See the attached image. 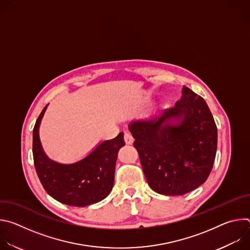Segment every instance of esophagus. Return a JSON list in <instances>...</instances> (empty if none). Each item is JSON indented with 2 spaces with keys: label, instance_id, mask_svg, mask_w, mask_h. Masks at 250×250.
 I'll return each instance as SVG.
<instances>
[{
  "label": "esophagus",
  "instance_id": "1",
  "mask_svg": "<svg viewBox=\"0 0 250 250\" xmlns=\"http://www.w3.org/2000/svg\"><path fill=\"white\" fill-rule=\"evenodd\" d=\"M124 138H125V142L126 145H132V142H133V138H132V136H131V134L130 133H128V132H125V135H124Z\"/></svg>",
  "mask_w": 250,
  "mask_h": 250
}]
</instances>
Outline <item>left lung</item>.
Segmentation results:
<instances>
[{
	"mask_svg": "<svg viewBox=\"0 0 250 250\" xmlns=\"http://www.w3.org/2000/svg\"><path fill=\"white\" fill-rule=\"evenodd\" d=\"M176 119L174 125L169 121ZM149 187L179 196L206 182L216 158L218 130L205 100L187 87L174 106L129 125Z\"/></svg>",
	"mask_w": 250,
	"mask_h": 250,
	"instance_id": "8db88e82",
	"label": "left lung"
}]
</instances>
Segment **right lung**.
Here are the masks:
<instances>
[{
    "instance_id": "obj_1",
    "label": "right lung",
    "mask_w": 250,
    "mask_h": 250,
    "mask_svg": "<svg viewBox=\"0 0 250 250\" xmlns=\"http://www.w3.org/2000/svg\"><path fill=\"white\" fill-rule=\"evenodd\" d=\"M46 108L47 104L34 125L32 135L34 167L44 190L68 206L85 207L104 200L114 186L118 152L125 146L124 133L103 141L79 162L59 164L45 155L40 141L39 128Z\"/></svg>"
}]
</instances>
